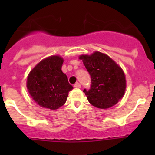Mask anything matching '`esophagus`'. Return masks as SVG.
I'll return each instance as SVG.
<instances>
[{
    "instance_id": "obj_1",
    "label": "esophagus",
    "mask_w": 155,
    "mask_h": 155,
    "mask_svg": "<svg viewBox=\"0 0 155 155\" xmlns=\"http://www.w3.org/2000/svg\"><path fill=\"white\" fill-rule=\"evenodd\" d=\"M74 87H76V88H80V87H81V85H80V84L78 83V82H77V83L75 84Z\"/></svg>"
}]
</instances>
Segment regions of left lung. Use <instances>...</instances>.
Returning a JSON list of instances; mask_svg holds the SVG:
<instances>
[{
    "label": "left lung",
    "instance_id": "left-lung-1",
    "mask_svg": "<svg viewBox=\"0 0 155 155\" xmlns=\"http://www.w3.org/2000/svg\"><path fill=\"white\" fill-rule=\"evenodd\" d=\"M91 79L89 90L84 89L87 101L94 107L108 109L123 97L126 89L125 75L110 57L100 51L79 56Z\"/></svg>",
    "mask_w": 155,
    "mask_h": 155
}]
</instances>
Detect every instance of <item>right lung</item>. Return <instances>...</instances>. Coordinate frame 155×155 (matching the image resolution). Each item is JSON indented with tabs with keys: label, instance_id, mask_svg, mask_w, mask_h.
I'll list each match as a JSON object with an SVG mask.
<instances>
[{
	"label": "right lung",
	"instance_id": "right-lung-1",
	"mask_svg": "<svg viewBox=\"0 0 155 155\" xmlns=\"http://www.w3.org/2000/svg\"><path fill=\"white\" fill-rule=\"evenodd\" d=\"M64 60L58 55L43 59L30 72L27 88L30 95L40 107L58 109L65 104L68 93L73 88L62 72Z\"/></svg>",
	"mask_w": 155,
	"mask_h": 155
}]
</instances>
